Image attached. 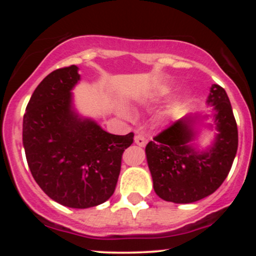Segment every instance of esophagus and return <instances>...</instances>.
<instances>
[{"instance_id":"obj_1","label":"esophagus","mask_w":256,"mask_h":256,"mask_svg":"<svg viewBox=\"0 0 256 256\" xmlns=\"http://www.w3.org/2000/svg\"><path fill=\"white\" fill-rule=\"evenodd\" d=\"M134 143L140 146H144L146 144V137L142 134H137L134 136Z\"/></svg>"}]
</instances>
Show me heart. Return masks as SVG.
<instances>
[{
	"instance_id": "1",
	"label": "heart",
	"mask_w": 256,
	"mask_h": 256,
	"mask_svg": "<svg viewBox=\"0 0 256 256\" xmlns=\"http://www.w3.org/2000/svg\"><path fill=\"white\" fill-rule=\"evenodd\" d=\"M116 110H118V113L120 114V116H130L131 113L130 110H128V108L126 107V106L124 104H119L118 107H116Z\"/></svg>"
}]
</instances>
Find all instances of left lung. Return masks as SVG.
Wrapping results in <instances>:
<instances>
[{"instance_id":"left-lung-1","label":"left lung","mask_w":256,"mask_h":256,"mask_svg":"<svg viewBox=\"0 0 256 256\" xmlns=\"http://www.w3.org/2000/svg\"><path fill=\"white\" fill-rule=\"evenodd\" d=\"M213 108L216 134L208 148L195 146L196 125L208 114H188L154 137L146 146L152 188L160 198L192 204L212 195L230 172L238 146V131L228 94L213 84L207 98Z\"/></svg>"}]
</instances>
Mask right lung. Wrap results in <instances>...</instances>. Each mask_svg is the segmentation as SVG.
I'll return each mask as SVG.
<instances>
[{
  "mask_svg": "<svg viewBox=\"0 0 256 256\" xmlns=\"http://www.w3.org/2000/svg\"><path fill=\"white\" fill-rule=\"evenodd\" d=\"M78 70L76 64L55 70L36 88L24 114L22 146L32 177L49 198L89 208L113 195L134 132L112 134L79 116L72 96Z\"/></svg>",
  "mask_w": 256,
  "mask_h": 256,
  "instance_id": "right-lung-1",
  "label": "right lung"
}]
</instances>
